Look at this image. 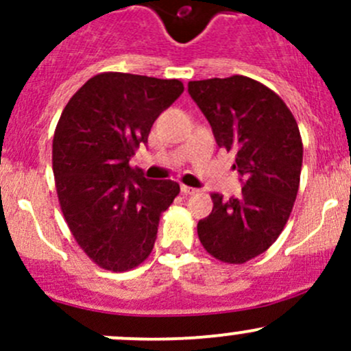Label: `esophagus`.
I'll return each instance as SVG.
<instances>
[{
    "label": "esophagus",
    "mask_w": 351,
    "mask_h": 351,
    "mask_svg": "<svg viewBox=\"0 0 351 351\" xmlns=\"http://www.w3.org/2000/svg\"><path fill=\"white\" fill-rule=\"evenodd\" d=\"M182 193L183 195H193V193H197L198 190L197 189H193V186H189V185H182Z\"/></svg>",
    "instance_id": "obj_1"
}]
</instances>
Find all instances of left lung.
I'll use <instances>...</instances> for the list:
<instances>
[{"label": "left lung", "instance_id": "1", "mask_svg": "<svg viewBox=\"0 0 351 351\" xmlns=\"http://www.w3.org/2000/svg\"><path fill=\"white\" fill-rule=\"evenodd\" d=\"M189 93L244 178L239 198L212 193L198 239L215 260L243 265L277 241L289 221L302 168L299 125L274 90L247 76L190 81Z\"/></svg>", "mask_w": 351, "mask_h": 351}]
</instances>
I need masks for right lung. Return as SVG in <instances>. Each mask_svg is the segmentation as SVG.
I'll return each instance as SVG.
<instances>
[{
  "label": "right lung",
  "instance_id": "obj_1",
  "mask_svg": "<svg viewBox=\"0 0 351 351\" xmlns=\"http://www.w3.org/2000/svg\"><path fill=\"white\" fill-rule=\"evenodd\" d=\"M182 93L180 80L108 71L62 110L52 141L59 205L74 241L104 270H132L149 256L159 217L180 193L178 183L144 178L129 159Z\"/></svg>",
  "mask_w": 351,
  "mask_h": 351
}]
</instances>
